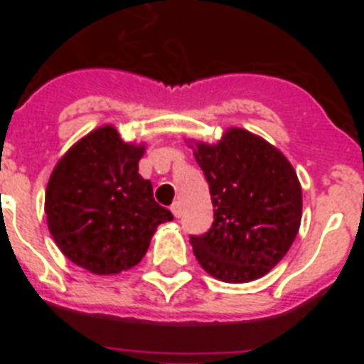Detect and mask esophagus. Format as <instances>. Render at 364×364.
Instances as JSON below:
<instances>
[{"label":"esophagus","mask_w":364,"mask_h":364,"mask_svg":"<svg viewBox=\"0 0 364 364\" xmlns=\"http://www.w3.org/2000/svg\"><path fill=\"white\" fill-rule=\"evenodd\" d=\"M171 213L175 215V217H180V204H178V202H175V204L171 205Z\"/></svg>","instance_id":"esophagus-1"}]
</instances>
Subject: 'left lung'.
<instances>
[{
	"instance_id": "1",
	"label": "left lung",
	"mask_w": 364,
	"mask_h": 364,
	"mask_svg": "<svg viewBox=\"0 0 364 364\" xmlns=\"http://www.w3.org/2000/svg\"><path fill=\"white\" fill-rule=\"evenodd\" d=\"M210 184L213 224L191 237L193 253L211 277L224 282L260 279L294 244L302 217V189L284 154L240 127L217 144H191Z\"/></svg>"
}]
</instances>
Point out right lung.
Returning a JSON list of instances; mask_svg holds the SVG:
<instances>
[{"label":"right lung","instance_id":"right-lung-1","mask_svg":"<svg viewBox=\"0 0 364 364\" xmlns=\"http://www.w3.org/2000/svg\"><path fill=\"white\" fill-rule=\"evenodd\" d=\"M144 153V144L124 142L114 125H102L58 160L45 191L47 226L80 268L96 275L133 268L156 228L173 220L138 173Z\"/></svg>","mask_w":364,"mask_h":364}]
</instances>
